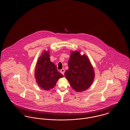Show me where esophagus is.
Instances as JSON below:
<instances>
[{"mask_svg": "<svg viewBox=\"0 0 130 130\" xmlns=\"http://www.w3.org/2000/svg\"><path fill=\"white\" fill-rule=\"evenodd\" d=\"M64 72H65V70L64 69H62L60 70V73L62 74L63 75L64 74Z\"/></svg>", "mask_w": 130, "mask_h": 130, "instance_id": "esophagus-1", "label": "esophagus"}]
</instances>
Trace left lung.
Masks as SVG:
<instances>
[{"instance_id": "left-lung-1", "label": "left lung", "mask_w": 130, "mask_h": 130, "mask_svg": "<svg viewBox=\"0 0 130 130\" xmlns=\"http://www.w3.org/2000/svg\"><path fill=\"white\" fill-rule=\"evenodd\" d=\"M69 69L65 76L72 88L77 92L86 90L93 83L95 74L93 66L85 55L79 51H71Z\"/></svg>"}]
</instances>
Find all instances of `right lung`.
Instances as JSON below:
<instances>
[{
	"instance_id": "1",
	"label": "right lung",
	"mask_w": 130,
	"mask_h": 130,
	"mask_svg": "<svg viewBox=\"0 0 130 130\" xmlns=\"http://www.w3.org/2000/svg\"><path fill=\"white\" fill-rule=\"evenodd\" d=\"M35 77L38 85L47 91L53 89L58 80L63 77L58 72L55 64L50 61L49 50H45L38 58Z\"/></svg>"
}]
</instances>
